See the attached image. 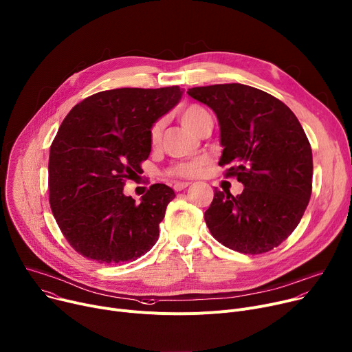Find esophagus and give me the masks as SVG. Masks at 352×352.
Segmentation results:
<instances>
[{
    "instance_id": "obj_1",
    "label": "esophagus",
    "mask_w": 352,
    "mask_h": 352,
    "mask_svg": "<svg viewBox=\"0 0 352 352\" xmlns=\"http://www.w3.org/2000/svg\"><path fill=\"white\" fill-rule=\"evenodd\" d=\"M190 186V183H187V182H176L175 184H173V188H175V192H182V190H184L186 187H188Z\"/></svg>"
}]
</instances>
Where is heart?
Instances as JSON below:
<instances>
[{"mask_svg":"<svg viewBox=\"0 0 352 352\" xmlns=\"http://www.w3.org/2000/svg\"><path fill=\"white\" fill-rule=\"evenodd\" d=\"M179 118L182 121V124L190 129L192 132L197 133L201 128V125L211 120L210 114L207 113L206 108H203L201 105L197 104H188L186 107H183L182 110L179 111ZM164 128H165V122L164 120H157L155 121L151 128H149V142L152 146H156L162 138V133H164ZM208 157L201 155L197 156L192 160H183V162H177L173 166H170L166 170V176L169 177H176V179H193L200 176L204 169L208 165Z\"/></svg>","mask_w":352,"mask_h":352,"instance_id":"heart-1","label":"heart"}]
</instances>
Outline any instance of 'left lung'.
<instances>
[{"mask_svg": "<svg viewBox=\"0 0 352 352\" xmlns=\"http://www.w3.org/2000/svg\"><path fill=\"white\" fill-rule=\"evenodd\" d=\"M220 122L226 177L241 195L215 188L204 212L211 235L230 250L256 255L276 248L299 226L311 196L313 155L290 108L259 89L230 83L188 89Z\"/></svg>", "mask_w": 352, "mask_h": 352, "instance_id": "left-lung-1", "label": "left lung"}]
</instances>
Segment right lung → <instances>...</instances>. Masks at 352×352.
I'll use <instances>...</instances> for the list:
<instances>
[{
  "label": "right lung",
  "mask_w": 352,
  "mask_h": 352,
  "mask_svg": "<svg viewBox=\"0 0 352 352\" xmlns=\"http://www.w3.org/2000/svg\"><path fill=\"white\" fill-rule=\"evenodd\" d=\"M182 94L179 86L105 90L76 104L63 120L50 145L49 203L80 255L121 263L156 244L175 192L156 183L135 203L124 195V186L144 173L149 128Z\"/></svg>",
  "instance_id": "add662e5"
}]
</instances>
